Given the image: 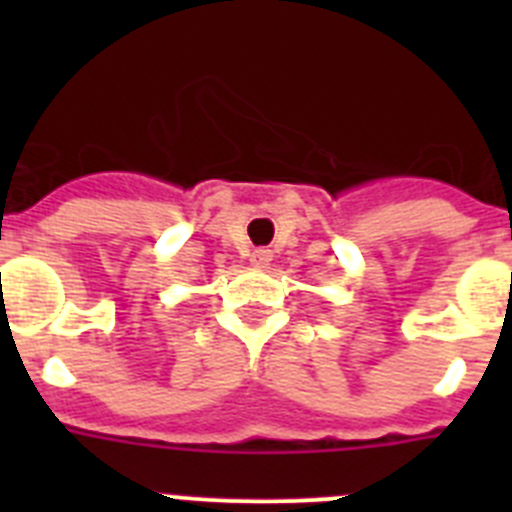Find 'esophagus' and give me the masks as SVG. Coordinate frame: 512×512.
Listing matches in <instances>:
<instances>
[{
	"mask_svg": "<svg viewBox=\"0 0 512 512\" xmlns=\"http://www.w3.org/2000/svg\"><path fill=\"white\" fill-rule=\"evenodd\" d=\"M269 261H271L269 248H256V251L251 253V264L253 266H269Z\"/></svg>",
	"mask_w": 512,
	"mask_h": 512,
	"instance_id": "1",
	"label": "esophagus"
}]
</instances>
